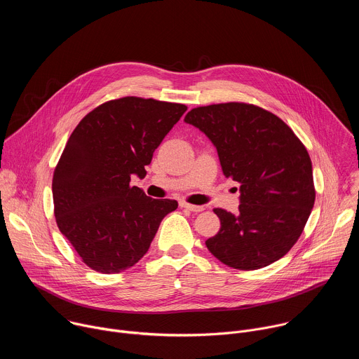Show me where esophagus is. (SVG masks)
<instances>
[{
    "mask_svg": "<svg viewBox=\"0 0 359 359\" xmlns=\"http://www.w3.org/2000/svg\"><path fill=\"white\" fill-rule=\"evenodd\" d=\"M180 208H183V209H186V210H190V212H193V213H200V212L204 210L203 206H196V204H189V203H184V201L180 203Z\"/></svg>",
    "mask_w": 359,
    "mask_h": 359,
    "instance_id": "esophagus-1",
    "label": "esophagus"
}]
</instances>
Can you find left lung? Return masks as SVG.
Listing matches in <instances>:
<instances>
[{
	"mask_svg": "<svg viewBox=\"0 0 359 359\" xmlns=\"http://www.w3.org/2000/svg\"><path fill=\"white\" fill-rule=\"evenodd\" d=\"M184 122L210 139L223 175L240 183L238 213L215 209L222 227L206 240L209 251L223 264L245 271L284 257L316 200L304 144L278 116L238 102L194 108Z\"/></svg>",
	"mask_w": 359,
	"mask_h": 359,
	"instance_id": "obj_1",
	"label": "left lung"
}]
</instances>
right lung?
<instances>
[{
    "mask_svg": "<svg viewBox=\"0 0 359 359\" xmlns=\"http://www.w3.org/2000/svg\"><path fill=\"white\" fill-rule=\"evenodd\" d=\"M187 111L184 105L126 96L89 112L54 172L55 219L82 262L116 274L147 252L176 200H156L130 177L146 176L153 151Z\"/></svg>",
    "mask_w": 359,
    "mask_h": 359,
    "instance_id": "obj_1",
    "label": "right lung"
}]
</instances>
